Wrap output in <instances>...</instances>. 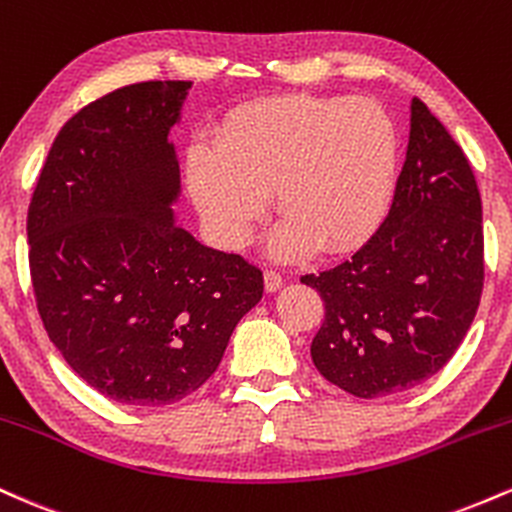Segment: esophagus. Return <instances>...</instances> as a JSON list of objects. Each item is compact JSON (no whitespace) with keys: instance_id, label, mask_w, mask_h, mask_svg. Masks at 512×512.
<instances>
[{"instance_id":"obj_1","label":"esophagus","mask_w":512,"mask_h":512,"mask_svg":"<svg viewBox=\"0 0 512 512\" xmlns=\"http://www.w3.org/2000/svg\"><path fill=\"white\" fill-rule=\"evenodd\" d=\"M281 286H284V276H281L279 272H274V269H267L264 272V289H267L269 293L279 291Z\"/></svg>"}]
</instances>
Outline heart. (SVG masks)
<instances>
[{
  "mask_svg": "<svg viewBox=\"0 0 512 512\" xmlns=\"http://www.w3.org/2000/svg\"><path fill=\"white\" fill-rule=\"evenodd\" d=\"M187 187L209 231L228 248L248 243L274 190L284 223L274 255L361 243L390 207L397 129L368 98L284 96L233 110L216 142L187 149Z\"/></svg>",
  "mask_w": 512,
  "mask_h": 512,
  "instance_id": "obj_1",
  "label": "heart"
}]
</instances>
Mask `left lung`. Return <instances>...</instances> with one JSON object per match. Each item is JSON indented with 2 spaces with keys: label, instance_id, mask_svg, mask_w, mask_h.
Wrapping results in <instances>:
<instances>
[{
  "label": "left lung",
  "instance_id": "8db88e82",
  "mask_svg": "<svg viewBox=\"0 0 512 512\" xmlns=\"http://www.w3.org/2000/svg\"><path fill=\"white\" fill-rule=\"evenodd\" d=\"M325 303L310 356L361 399L404 392L450 361L484 289V226L472 166L424 101L390 214L349 260L301 276Z\"/></svg>",
  "mask_w": 512,
  "mask_h": 512
}]
</instances>
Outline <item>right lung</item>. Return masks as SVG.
I'll list each match as a JSON object with an SVG mask.
<instances>
[{"instance_id": "add662e5", "label": "right lung", "mask_w": 512, "mask_h": 512, "mask_svg": "<svg viewBox=\"0 0 512 512\" xmlns=\"http://www.w3.org/2000/svg\"><path fill=\"white\" fill-rule=\"evenodd\" d=\"M190 81L122 86L60 129L28 207V264L50 342L93 390L166 407L219 368L262 272L175 226L170 127Z\"/></svg>"}]
</instances>
